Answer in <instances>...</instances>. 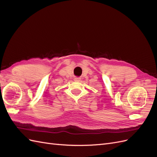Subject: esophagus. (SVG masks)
<instances>
[{
  "label": "esophagus",
  "mask_w": 157,
  "mask_h": 157,
  "mask_svg": "<svg viewBox=\"0 0 157 157\" xmlns=\"http://www.w3.org/2000/svg\"><path fill=\"white\" fill-rule=\"evenodd\" d=\"M80 78H78V77L75 78V81H80Z\"/></svg>",
  "instance_id": "obj_1"
}]
</instances>
